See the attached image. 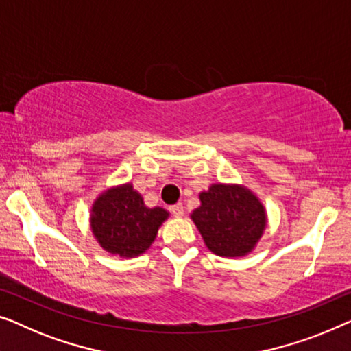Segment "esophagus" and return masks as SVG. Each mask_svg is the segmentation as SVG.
I'll return each mask as SVG.
<instances>
[{"mask_svg":"<svg viewBox=\"0 0 351 351\" xmlns=\"http://www.w3.org/2000/svg\"><path fill=\"white\" fill-rule=\"evenodd\" d=\"M171 213H173L176 218H181V216H184V206H182V204H176L171 206Z\"/></svg>","mask_w":351,"mask_h":351,"instance_id":"obj_1","label":"esophagus"}]
</instances>
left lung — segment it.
Wrapping results in <instances>:
<instances>
[{
  "label": "left lung",
  "mask_w": 351,
  "mask_h": 351,
  "mask_svg": "<svg viewBox=\"0 0 351 351\" xmlns=\"http://www.w3.org/2000/svg\"><path fill=\"white\" fill-rule=\"evenodd\" d=\"M191 213L206 248L221 258L253 253L267 226V211L258 195L237 182H213L199 194Z\"/></svg>",
  "instance_id": "obj_1"
}]
</instances>
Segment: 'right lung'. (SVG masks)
I'll return each mask as SVG.
<instances>
[{"label":"right lung","instance_id":"add662e5","mask_svg":"<svg viewBox=\"0 0 351 351\" xmlns=\"http://www.w3.org/2000/svg\"><path fill=\"white\" fill-rule=\"evenodd\" d=\"M170 213L162 206L145 205L132 182L106 187L90 206L88 223L106 253L130 259L145 254L154 243Z\"/></svg>","mask_w":351,"mask_h":351}]
</instances>
